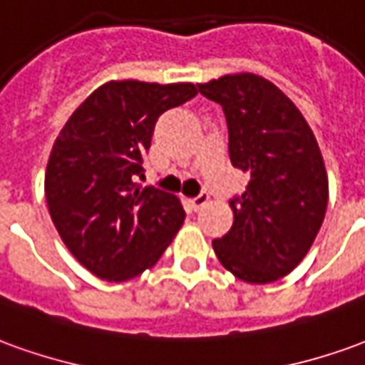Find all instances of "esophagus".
<instances>
[{
    "label": "esophagus",
    "instance_id": "esophagus-1",
    "mask_svg": "<svg viewBox=\"0 0 365 365\" xmlns=\"http://www.w3.org/2000/svg\"><path fill=\"white\" fill-rule=\"evenodd\" d=\"M209 201V193L207 191H201L200 195H195L193 200H191V207L195 209V211H200L201 207H205Z\"/></svg>",
    "mask_w": 365,
    "mask_h": 365
}]
</instances>
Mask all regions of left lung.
<instances>
[{
    "label": "left lung",
    "instance_id": "left-lung-1",
    "mask_svg": "<svg viewBox=\"0 0 365 365\" xmlns=\"http://www.w3.org/2000/svg\"><path fill=\"white\" fill-rule=\"evenodd\" d=\"M221 104L231 164L251 175L229 201L233 225L213 241L227 271L251 284L289 274L324 221L328 175L312 130L287 94L251 73L197 85Z\"/></svg>",
    "mask_w": 365,
    "mask_h": 365
}]
</instances>
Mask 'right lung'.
<instances>
[{"label": "right lung", "mask_w": 365, "mask_h": 365, "mask_svg": "<svg viewBox=\"0 0 365 365\" xmlns=\"http://www.w3.org/2000/svg\"><path fill=\"white\" fill-rule=\"evenodd\" d=\"M197 94L191 83L110 81L96 88L58 132L45 197L75 259L104 280H128L154 267L180 231V200L140 190L144 154L158 118Z\"/></svg>", "instance_id": "add662e5"}]
</instances>
